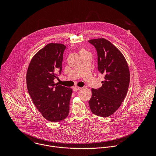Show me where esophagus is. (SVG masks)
Segmentation results:
<instances>
[{"instance_id": "1", "label": "esophagus", "mask_w": 156, "mask_h": 156, "mask_svg": "<svg viewBox=\"0 0 156 156\" xmlns=\"http://www.w3.org/2000/svg\"><path fill=\"white\" fill-rule=\"evenodd\" d=\"M82 88L78 87H74L73 88V90L76 92V91H77V90H80Z\"/></svg>"}]
</instances>
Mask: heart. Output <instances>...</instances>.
I'll return each mask as SVG.
<instances>
[{
    "label": "heart",
    "instance_id": "b5f03b06",
    "mask_svg": "<svg viewBox=\"0 0 156 156\" xmlns=\"http://www.w3.org/2000/svg\"><path fill=\"white\" fill-rule=\"evenodd\" d=\"M87 52H88L87 50H84V49H82V50H81L80 51V53H87Z\"/></svg>",
    "mask_w": 156,
    "mask_h": 156
}]
</instances>
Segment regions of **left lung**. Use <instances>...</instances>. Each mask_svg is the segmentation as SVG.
I'll list each match as a JSON object with an SVG mask.
<instances>
[{
  "label": "left lung",
  "mask_w": 156,
  "mask_h": 156,
  "mask_svg": "<svg viewBox=\"0 0 156 156\" xmlns=\"http://www.w3.org/2000/svg\"><path fill=\"white\" fill-rule=\"evenodd\" d=\"M96 48L98 70L105 75L101 87L92 89L89 105L91 112L108 117L116 111L124 101L130 83V71L122 53L105 38L89 41Z\"/></svg>",
  "instance_id": "obj_1"
}]
</instances>
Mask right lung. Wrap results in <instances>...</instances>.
Wrapping results in <instances>:
<instances>
[{"instance_id":"add662e5","label":"right lung","mask_w":156,"mask_h":156,"mask_svg":"<svg viewBox=\"0 0 156 156\" xmlns=\"http://www.w3.org/2000/svg\"><path fill=\"white\" fill-rule=\"evenodd\" d=\"M66 46L50 43L32 58L27 68L28 92L37 109L47 120L56 122L69 113L73 90L54 82L61 74L63 53Z\"/></svg>"}]
</instances>
